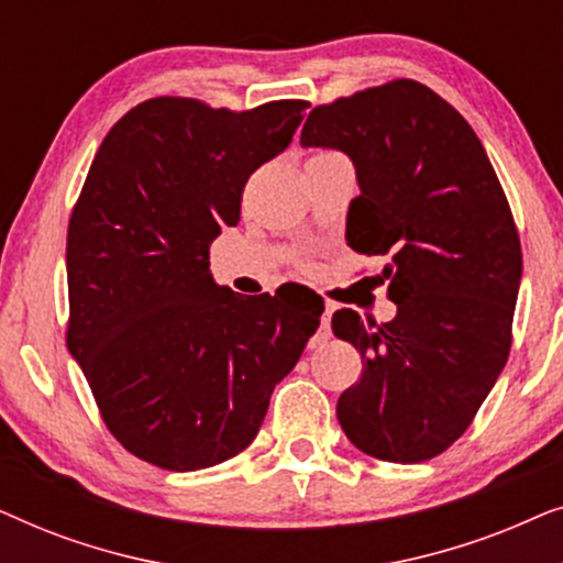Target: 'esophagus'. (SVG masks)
Returning a JSON list of instances; mask_svg holds the SVG:
<instances>
[{"mask_svg": "<svg viewBox=\"0 0 563 563\" xmlns=\"http://www.w3.org/2000/svg\"><path fill=\"white\" fill-rule=\"evenodd\" d=\"M330 312H333V307H325V312H322V318H320V330H318V335H314V341H312V345H320V343H328L330 341V335H333V330H330Z\"/></svg>", "mask_w": 563, "mask_h": 563, "instance_id": "34e87169", "label": "esophagus"}]
</instances>
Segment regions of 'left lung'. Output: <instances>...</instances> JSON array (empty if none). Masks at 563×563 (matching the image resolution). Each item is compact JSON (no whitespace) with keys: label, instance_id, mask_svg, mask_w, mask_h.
Here are the masks:
<instances>
[{"label":"left lung","instance_id":"8db88e82","mask_svg":"<svg viewBox=\"0 0 563 563\" xmlns=\"http://www.w3.org/2000/svg\"><path fill=\"white\" fill-rule=\"evenodd\" d=\"M299 143L353 161L345 241L391 258L395 320L333 314L364 358L338 422L368 456L420 464L464 435L510 356L522 253L503 184L472 125L412 79L314 107Z\"/></svg>","mask_w":563,"mask_h":563}]
</instances>
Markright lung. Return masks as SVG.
I'll return each instance as SVG.
<instances>
[{"instance_id": "1", "label": "right lung", "mask_w": 563, "mask_h": 563, "mask_svg": "<svg viewBox=\"0 0 563 563\" xmlns=\"http://www.w3.org/2000/svg\"><path fill=\"white\" fill-rule=\"evenodd\" d=\"M307 107L153 97L91 161L66 235V343L104 426L153 466L197 472L251 445L320 325L322 299L241 297L210 274L245 181L287 148Z\"/></svg>"}]
</instances>
